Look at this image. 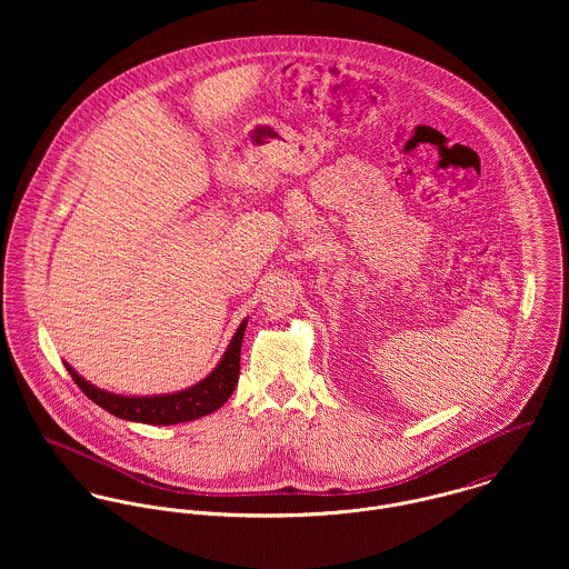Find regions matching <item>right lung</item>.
Wrapping results in <instances>:
<instances>
[{
    "mask_svg": "<svg viewBox=\"0 0 569 569\" xmlns=\"http://www.w3.org/2000/svg\"><path fill=\"white\" fill-rule=\"evenodd\" d=\"M244 328H247V318L237 328L234 337L230 339L221 361L214 366V370L206 379H201L199 383L186 390L170 392V395H151V397L116 395L89 383L68 361L63 363L82 392L96 406L107 409L109 413L122 420L144 422V425H177V422H188V420L208 416L232 397L239 383V372H241Z\"/></svg>",
    "mask_w": 569,
    "mask_h": 569,
    "instance_id": "right-lung-1",
    "label": "right lung"
}]
</instances>
